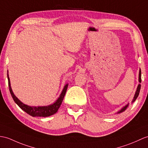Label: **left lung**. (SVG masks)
<instances>
[{
	"label": "left lung",
	"mask_w": 148,
	"mask_h": 148,
	"mask_svg": "<svg viewBox=\"0 0 148 148\" xmlns=\"http://www.w3.org/2000/svg\"><path fill=\"white\" fill-rule=\"evenodd\" d=\"M139 82H141V71H140V69L139 70ZM140 86H141V85H140V84H139L138 86H137V90H136V93H135V95H134V98H133L132 101V103L134 102V101H136V99H137V98L138 97L139 94V92H140ZM128 106H129V103H128L127 105H126L125 106H123V107L121 110L119 111V112H117V113H122V112H124V111L125 110H126V108L128 107Z\"/></svg>",
	"instance_id": "left-lung-1"
}]
</instances>
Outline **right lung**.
Masks as SVG:
<instances>
[{"mask_svg": "<svg viewBox=\"0 0 148 148\" xmlns=\"http://www.w3.org/2000/svg\"><path fill=\"white\" fill-rule=\"evenodd\" d=\"M8 84L9 87V91L11 92V95L15 101L16 103L18 105L19 107L21 108L23 111L26 112L27 114L32 116H49L55 114L59 108L60 106L62 104V102L63 101L64 96L66 95L67 89L68 87V84L65 86L62 91L60 97L57 99L56 102H54L53 104H51L49 106H30L24 104L19 99L17 98L14 94L13 93L11 87V83H10V79L9 77V75L8 74Z\"/></svg>", "mask_w": 148, "mask_h": 148, "instance_id": "obj_1", "label": "right lung"}]
</instances>
